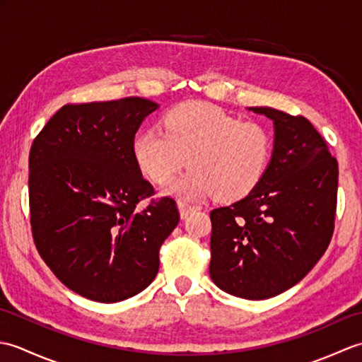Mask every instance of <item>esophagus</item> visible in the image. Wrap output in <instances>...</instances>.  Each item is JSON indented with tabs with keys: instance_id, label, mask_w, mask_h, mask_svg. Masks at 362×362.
Segmentation results:
<instances>
[{
	"instance_id": "obj_1",
	"label": "esophagus",
	"mask_w": 362,
	"mask_h": 362,
	"mask_svg": "<svg viewBox=\"0 0 362 362\" xmlns=\"http://www.w3.org/2000/svg\"><path fill=\"white\" fill-rule=\"evenodd\" d=\"M179 210H180V216L187 218L191 211L199 210V206L193 205V204H188L185 201H179Z\"/></svg>"
}]
</instances>
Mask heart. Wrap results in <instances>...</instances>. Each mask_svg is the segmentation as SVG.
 <instances>
[{"label":"heart","instance_id":"heart-1","mask_svg":"<svg viewBox=\"0 0 362 362\" xmlns=\"http://www.w3.org/2000/svg\"><path fill=\"white\" fill-rule=\"evenodd\" d=\"M165 132L144 130L134 141V157L153 183H168L188 165L193 168L166 187L183 199L213 194L233 202L250 194L271 163L274 141L258 122L240 121L216 105L188 103L163 121Z\"/></svg>","mask_w":362,"mask_h":362}]
</instances>
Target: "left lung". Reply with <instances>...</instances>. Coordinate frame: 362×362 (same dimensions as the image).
<instances>
[{
	"instance_id": "1",
	"label": "left lung",
	"mask_w": 362,
	"mask_h": 362,
	"mask_svg": "<svg viewBox=\"0 0 362 362\" xmlns=\"http://www.w3.org/2000/svg\"><path fill=\"white\" fill-rule=\"evenodd\" d=\"M249 110L274 121L272 158L250 194L210 213V276L228 294L264 300L308 274L332 241L337 160L302 115Z\"/></svg>"
}]
</instances>
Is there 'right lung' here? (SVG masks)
Returning <instances> with one entry per match:
<instances>
[{
  "instance_id": "right-lung-1",
  "label": "right lung",
  "mask_w": 362,
  "mask_h": 362,
  "mask_svg": "<svg viewBox=\"0 0 362 362\" xmlns=\"http://www.w3.org/2000/svg\"><path fill=\"white\" fill-rule=\"evenodd\" d=\"M157 109L138 96L66 104L30 146L35 247L66 288L95 302H121L148 288L161 244L179 224L171 197L138 209L153 187L136 165L134 140Z\"/></svg>"
}]
</instances>
